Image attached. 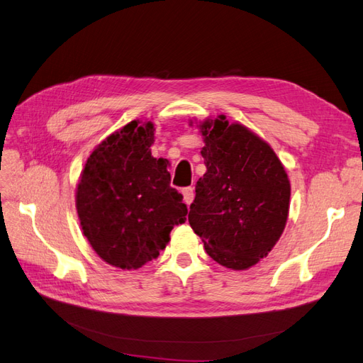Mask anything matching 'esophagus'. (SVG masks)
<instances>
[{"instance_id": "34e87169", "label": "esophagus", "mask_w": 363, "mask_h": 363, "mask_svg": "<svg viewBox=\"0 0 363 363\" xmlns=\"http://www.w3.org/2000/svg\"><path fill=\"white\" fill-rule=\"evenodd\" d=\"M182 194H183L184 203L188 204V206H191V203L194 201V188H184V189L182 191Z\"/></svg>"}]
</instances>
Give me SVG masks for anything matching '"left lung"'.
I'll list each match as a JSON object with an SVG mask.
<instances>
[{
    "label": "left lung",
    "mask_w": 363,
    "mask_h": 363,
    "mask_svg": "<svg viewBox=\"0 0 363 363\" xmlns=\"http://www.w3.org/2000/svg\"><path fill=\"white\" fill-rule=\"evenodd\" d=\"M201 156L189 224L219 265L247 269L268 256L289 213L291 184L276 152L242 124L224 115L204 121Z\"/></svg>",
    "instance_id": "left-lung-1"
}]
</instances>
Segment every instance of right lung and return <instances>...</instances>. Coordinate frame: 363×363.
I'll return each instance as SVG.
<instances>
[{
  "mask_svg": "<svg viewBox=\"0 0 363 363\" xmlns=\"http://www.w3.org/2000/svg\"><path fill=\"white\" fill-rule=\"evenodd\" d=\"M152 142V123L131 121L91 152L77 186L84 236L121 269L156 259L188 215L183 195L171 188L168 160L151 156Z\"/></svg>",
  "mask_w": 363,
  "mask_h": 363,
  "instance_id": "add662e5",
  "label": "right lung"
}]
</instances>
